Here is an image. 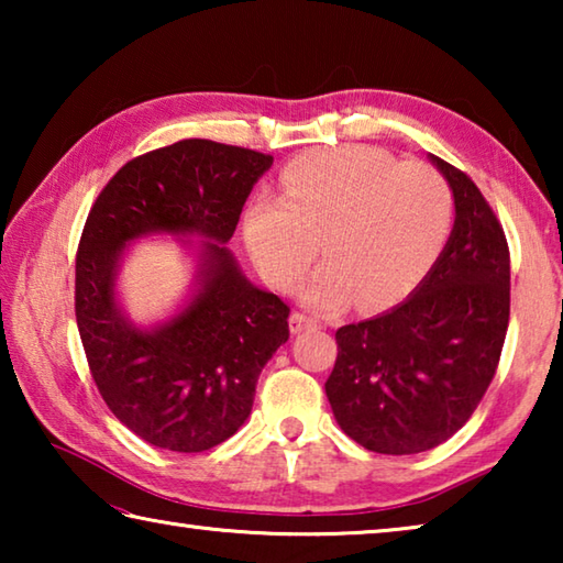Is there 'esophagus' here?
Returning a JSON list of instances; mask_svg holds the SVG:
<instances>
[{"instance_id":"34e87169","label":"esophagus","mask_w":563,"mask_h":563,"mask_svg":"<svg viewBox=\"0 0 563 563\" xmlns=\"http://www.w3.org/2000/svg\"><path fill=\"white\" fill-rule=\"evenodd\" d=\"M288 325H290L292 335H300V332L316 328V320L308 318V316H302V312H292L290 320H288Z\"/></svg>"}]
</instances>
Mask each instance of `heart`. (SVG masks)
Returning a JSON list of instances; mask_svg holds the SVG:
<instances>
[{
    "label": "heart",
    "instance_id": "1",
    "mask_svg": "<svg viewBox=\"0 0 563 563\" xmlns=\"http://www.w3.org/2000/svg\"><path fill=\"white\" fill-rule=\"evenodd\" d=\"M450 225L452 196L437 170L369 146L300 156L283 170L280 198L258 196L243 211L247 251L278 290L298 288L320 243L328 263L302 302L322 312L405 300L440 258Z\"/></svg>",
    "mask_w": 563,
    "mask_h": 563
}]
</instances>
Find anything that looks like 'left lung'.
Instances as JSON below:
<instances>
[{
    "label": "left lung",
    "mask_w": 563,
    "mask_h": 563,
    "mask_svg": "<svg viewBox=\"0 0 563 563\" xmlns=\"http://www.w3.org/2000/svg\"><path fill=\"white\" fill-rule=\"evenodd\" d=\"M430 161L454 196L450 241L407 300L335 332L325 383L340 430L379 454L434 450L462 430L509 325V247L497 216L470 176Z\"/></svg>",
    "instance_id": "obj_1"
}]
</instances>
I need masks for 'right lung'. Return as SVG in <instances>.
Wrapping results in <instances>:
<instances>
[{
    "instance_id": "obj_1",
    "label": "right lung",
    "mask_w": 563,
    "mask_h": 563,
    "mask_svg": "<svg viewBox=\"0 0 563 563\" xmlns=\"http://www.w3.org/2000/svg\"><path fill=\"white\" fill-rule=\"evenodd\" d=\"M273 156L186 139L129 161L84 225L76 253V325L103 402L141 440L206 452L233 437L253 409L255 383L288 342L278 295L245 278L231 241ZM176 236L197 263L187 298L168 319L139 327L118 298L128 245Z\"/></svg>"
}]
</instances>
